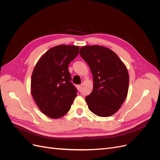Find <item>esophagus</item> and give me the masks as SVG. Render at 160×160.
<instances>
[{
	"label": "esophagus",
	"instance_id": "obj_1",
	"mask_svg": "<svg viewBox=\"0 0 160 160\" xmlns=\"http://www.w3.org/2000/svg\"><path fill=\"white\" fill-rule=\"evenodd\" d=\"M77 90H78V91H81V85H77Z\"/></svg>",
	"mask_w": 160,
	"mask_h": 160
}]
</instances>
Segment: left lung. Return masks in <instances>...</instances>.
I'll use <instances>...</instances> for the list:
<instances>
[{
    "mask_svg": "<svg viewBox=\"0 0 160 160\" xmlns=\"http://www.w3.org/2000/svg\"><path fill=\"white\" fill-rule=\"evenodd\" d=\"M79 53L93 75V91L85 98L89 109L99 117L113 115L128 95L129 78L126 66L115 52L103 46H83Z\"/></svg>",
    "mask_w": 160,
    "mask_h": 160,
    "instance_id": "8db88e82",
    "label": "left lung"
}]
</instances>
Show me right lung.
<instances>
[{"label":"right lung","instance_id":"add662e5","mask_svg":"<svg viewBox=\"0 0 160 160\" xmlns=\"http://www.w3.org/2000/svg\"><path fill=\"white\" fill-rule=\"evenodd\" d=\"M79 47L60 45L43 54L33 69L31 92L42 113L59 119L70 110L77 89L70 81L68 65L78 55Z\"/></svg>","mask_w":160,"mask_h":160}]
</instances>
